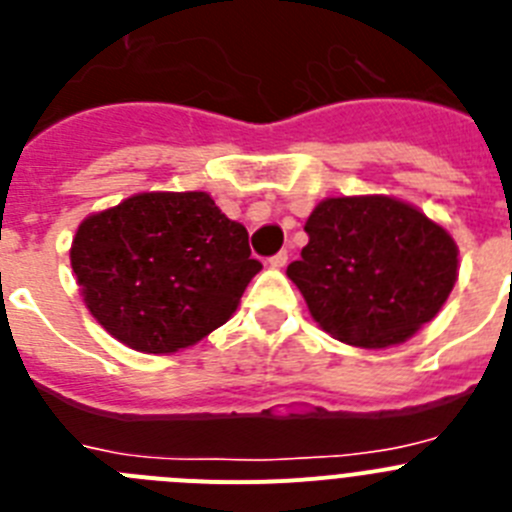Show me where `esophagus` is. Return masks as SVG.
Listing matches in <instances>:
<instances>
[{"mask_svg":"<svg viewBox=\"0 0 512 512\" xmlns=\"http://www.w3.org/2000/svg\"><path fill=\"white\" fill-rule=\"evenodd\" d=\"M287 259H289V253L279 251V253H274V256H271L269 266H274V269H282V266H287Z\"/></svg>","mask_w":512,"mask_h":512,"instance_id":"esophagus-1","label":"esophagus"}]
</instances>
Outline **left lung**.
Wrapping results in <instances>:
<instances>
[{"mask_svg": "<svg viewBox=\"0 0 512 512\" xmlns=\"http://www.w3.org/2000/svg\"><path fill=\"white\" fill-rule=\"evenodd\" d=\"M310 243L287 277L312 318L348 346L387 348L436 318L456 282V243L390 197H336L305 223Z\"/></svg>", "mask_w": 512, "mask_h": 512, "instance_id": "8db88e82", "label": "left lung"}]
</instances>
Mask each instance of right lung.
Masks as SVG:
<instances>
[{
  "mask_svg": "<svg viewBox=\"0 0 512 512\" xmlns=\"http://www.w3.org/2000/svg\"><path fill=\"white\" fill-rule=\"evenodd\" d=\"M71 266L89 312L146 354L202 341L235 312L261 269L248 233L205 192L135 194L87 217Z\"/></svg>",
  "mask_w": 512,
  "mask_h": 512,
  "instance_id": "obj_1",
  "label": "right lung"
}]
</instances>
